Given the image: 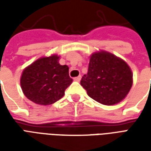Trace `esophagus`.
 <instances>
[{
	"instance_id": "1",
	"label": "esophagus",
	"mask_w": 151,
	"mask_h": 151,
	"mask_svg": "<svg viewBox=\"0 0 151 151\" xmlns=\"http://www.w3.org/2000/svg\"><path fill=\"white\" fill-rule=\"evenodd\" d=\"M81 78H82V77H81V76H78V77H76V78H74L73 80H74L75 82H80Z\"/></svg>"
}]
</instances>
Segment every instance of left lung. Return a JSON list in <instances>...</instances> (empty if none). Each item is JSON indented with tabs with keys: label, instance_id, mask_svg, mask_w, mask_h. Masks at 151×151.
<instances>
[{
	"label": "left lung",
	"instance_id": "8db88e82",
	"mask_svg": "<svg viewBox=\"0 0 151 151\" xmlns=\"http://www.w3.org/2000/svg\"><path fill=\"white\" fill-rule=\"evenodd\" d=\"M81 85L87 95L104 105L116 104L129 94L133 86V73L124 60L104 50L91 54L88 73Z\"/></svg>",
	"mask_w": 151,
	"mask_h": 151
}]
</instances>
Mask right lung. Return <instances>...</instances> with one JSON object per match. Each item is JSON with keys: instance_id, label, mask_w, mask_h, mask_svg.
I'll use <instances>...</instances> for the list:
<instances>
[{"instance_id": "right-lung-1", "label": "right lung", "mask_w": 151, "mask_h": 151, "mask_svg": "<svg viewBox=\"0 0 151 151\" xmlns=\"http://www.w3.org/2000/svg\"><path fill=\"white\" fill-rule=\"evenodd\" d=\"M60 56H43L26 67L20 78L24 95L35 104L50 105L58 101L73 82L69 67L59 63Z\"/></svg>"}]
</instances>
